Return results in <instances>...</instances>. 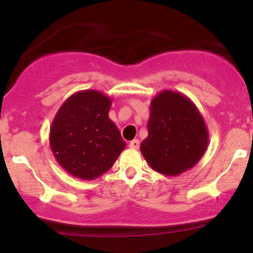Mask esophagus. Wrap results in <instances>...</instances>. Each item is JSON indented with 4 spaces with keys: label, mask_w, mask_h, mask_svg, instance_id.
<instances>
[{
    "label": "esophagus",
    "mask_w": 253,
    "mask_h": 253,
    "mask_svg": "<svg viewBox=\"0 0 253 253\" xmlns=\"http://www.w3.org/2000/svg\"><path fill=\"white\" fill-rule=\"evenodd\" d=\"M129 147H130L131 149H138L139 148V140L133 139L130 143H129Z\"/></svg>",
    "instance_id": "34e87169"
}]
</instances>
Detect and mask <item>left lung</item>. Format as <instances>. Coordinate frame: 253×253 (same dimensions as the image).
Listing matches in <instances>:
<instances>
[{
    "label": "left lung",
    "instance_id": "left-lung-1",
    "mask_svg": "<svg viewBox=\"0 0 253 253\" xmlns=\"http://www.w3.org/2000/svg\"><path fill=\"white\" fill-rule=\"evenodd\" d=\"M148 137L140 152L154 171L177 176L202 160L209 133L202 114L189 97L163 90L151 101Z\"/></svg>",
    "mask_w": 253,
    "mask_h": 253
}]
</instances>
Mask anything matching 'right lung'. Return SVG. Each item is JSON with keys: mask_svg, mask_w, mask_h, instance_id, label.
<instances>
[{"mask_svg": "<svg viewBox=\"0 0 253 253\" xmlns=\"http://www.w3.org/2000/svg\"><path fill=\"white\" fill-rule=\"evenodd\" d=\"M111 99L96 90L73 93L50 125L49 143L55 160L81 180L100 177L113 167L126 143L109 118Z\"/></svg>", "mask_w": 253, "mask_h": 253, "instance_id": "1", "label": "right lung"}]
</instances>
